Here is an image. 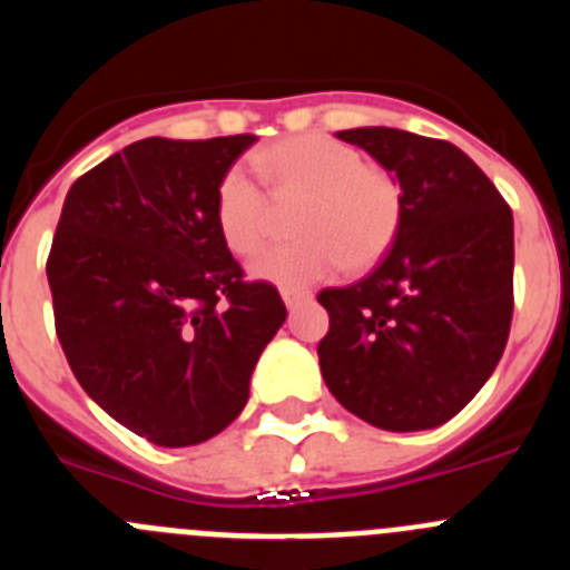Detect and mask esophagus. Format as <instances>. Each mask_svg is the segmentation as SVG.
Instances as JSON below:
<instances>
[{
  "instance_id": "obj_1",
  "label": "esophagus",
  "mask_w": 570,
  "mask_h": 570,
  "mask_svg": "<svg viewBox=\"0 0 570 570\" xmlns=\"http://www.w3.org/2000/svg\"><path fill=\"white\" fill-rule=\"evenodd\" d=\"M311 294H299V291H282V302L288 305V311L299 308L302 302H308Z\"/></svg>"
}]
</instances>
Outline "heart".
<instances>
[{
	"mask_svg": "<svg viewBox=\"0 0 570 570\" xmlns=\"http://www.w3.org/2000/svg\"><path fill=\"white\" fill-rule=\"evenodd\" d=\"M254 168L276 203L305 199L294 223L302 239L256 256L250 262L254 279L302 291L345 265L347 271H367L400 234V183L334 136L282 139L254 156ZM214 219L230 254L250 256L268 242L274 210L245 170L230 168L216 185Z\"/></svg>",
	"mask_w": 570,
	"mask_h": 570,
	"instance_id": "b5f03b06",
	"label": "heart"
}]
</instances>
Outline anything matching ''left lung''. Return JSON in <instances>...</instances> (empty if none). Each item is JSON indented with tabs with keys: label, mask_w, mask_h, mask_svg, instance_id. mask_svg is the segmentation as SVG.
Listing matches in <instances>:
<instances>
[{
	"label": "left lung",
	"mask_w": 570,
	"mask_h": 570,
	"mask_svg": "<svg viewBox=\"0 0 570 570\" xmlns=\"http://www.w3.org/2000/svg\"><path fill=\"white\" fill-rule=\"evenodd\" d=\"M402 188L394 248L365 279L325 288L322 376L382 431H428L476 396L505 351L513 314V216L471 156L445 139L351 128Z\"/></svg>",
	"instance_id": "8db88e82"
}]
</instances>
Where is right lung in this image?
<instances>
[{
	"label": "right lung",
	"instance_id": "add662e5",
	"mask_svg": "<svg viewBox=\"0 0 570 570\" xmlns=\"http://www.w3.org/2000/svg\"><path fill=\"white\" fill-rule=\"evenodd\" d=\"M256 136H150L79 176L48 256L57 336L85 394L154 445H199L242 414L288 316L242 279L216 185Z\"/></svg>",
	"mask_w": 570,
	"mask_h": 570
}]
</instances>
